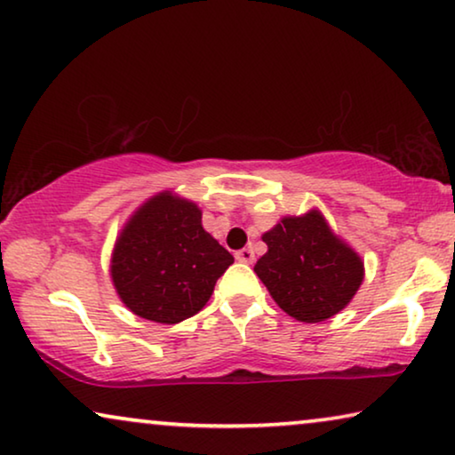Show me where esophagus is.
Here are the masks:
<instances>
[{
    "label": "esophagus",
    "instance_id": "1",
    "mask_svg": "<svg viewBox=\"0 0 455 455\" xmlns=\"http://www.w3.org/2000/svg\"><path fill=\"white\" fill-rule=\"evenodd\" d=\"M235 258L239 259L241 264H253L255 253H253V249H251V247H245V249H241V251H236V253H235Z\"/></svg>",
    "mask_w": 455,
    "mask_h": 455
}]
</instances>
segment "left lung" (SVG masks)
Wrapping results in <instances>:
<instances>
[{
  "label": "left lung",
  "mask_w": 455,
  "mask_h": 455,
  "mask_svg": "<svg viewBox=\"0 0 455 455\" xmlns=\"http://www.w3.org/2000/svg\"><path fill=\"white\" fill-rule=\"evenodd\" d=\"M267 251L255 264L276 305L291 317L317 323L347 307L364 278V264L317 208L284 216L261 235Z\"/></svg>",
  "instance_id": "1"
}]
</instances>
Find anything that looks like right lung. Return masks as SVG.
<instances>
[{"mask_svg":"<svg viewBox=\"0 0 455 455\" xmlns=\"http://www.w3.org/2000/svg\"><path fill=\"white\" fill-rule=\"evenodd\" d=\"M233 261L202 227L196 202L161 191L127 219L115 239L108 272L133 315L171 325L204 309Z\"/></svg>","mask_w":455,"mask_h":455,"instance_id":"add662e5","label":"right lung"}]
</instances>
